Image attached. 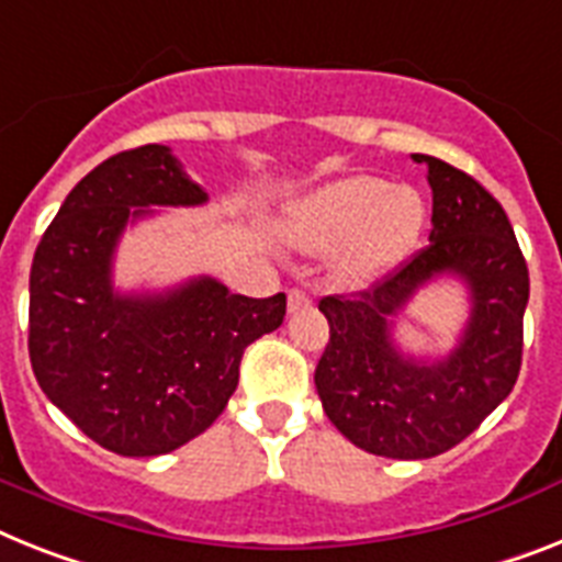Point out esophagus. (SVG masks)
I'll list each match as a JSON object with an SVG mask.
<instances>
[{
	"label": "esophagus",
	"mask_w": 562,
	"mask_h": 562,
	"mask_svg": "<svg viewBox=\"0 0 562 562\" xmlns=\"http://www.w3.org/2000/svg\"><path fill=\"white\" fill-rule=\"evenodd\" d=\"M310 304H313V299H310L307 290H301V286H292V290L286 292V310H290V313L307 310Z\"/></svg>",
	"instance_id": "obj_1"
}]
</instances>
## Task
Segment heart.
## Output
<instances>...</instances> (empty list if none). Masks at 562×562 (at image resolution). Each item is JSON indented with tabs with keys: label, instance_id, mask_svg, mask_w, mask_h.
<instances>
[{
	"label": "heart",
	"instance_id": "1",
	"mask_svg": "<svg viewBox=\"0 0 562 562\" xmlns=\"http://www.w3.org/2000/svg\"><path fill=\"white\" fill-rule=\"evenodd\" d=\"M425 203L407 187L373 175L324 183L292 209L290 232L310 252L336 249L333 272L345 284L370 281L396 263L419 238Z\"/></svg>",
	"mask_w": 562,
	"mask_h": 562
}]
</instances>
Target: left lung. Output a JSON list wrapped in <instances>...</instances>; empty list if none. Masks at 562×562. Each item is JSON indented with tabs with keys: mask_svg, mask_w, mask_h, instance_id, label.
Returning <instances> with one entry per match:
<instances>
[{
	"mask_svg": "<svg viewBox=\"0 0 562 562\" xmlns=\"http://www.w3.org/2000/svg\"><path fill=\"white\" fill-rule=\"evenodd\" d=\"M414 160L434 192L428 247L370 290L318 301L330 324L315 368L324 414L361 451L391 459L451 451L512 393L528 304L526 258L497 198L439 157ZM437 277L469 286L472 315L451 355L422 362L397 350L392 318Z\"/></svg>",
	"mask_w": 562,
	"mask_h": 562,
	"instance_id": "8db88e82",
	"label": "left lung"
}]
</instances>
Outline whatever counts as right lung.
Instances as JSON below:
<instances>
[{
	"mask_svg": "<svg viewBox=\"0 0 562 562\" xmlns=\"http://www.w3.org/2000/svg\"><path fill=\"white\" fill-rule=\"evenodd\" d=\"M206 198L169 146L128 148L68 192L36 247L27 307L36 382L120 457H160L203 434L238 387L244 350L284 322V292L247 299L215 278L143 295L114 290L125 226L151 215L148 206Z\"/></svg>",
	"mask_w": 562,
	"mask_h": 562,
	"instance_id": "obj_1",
	"label": "right lung"
}]
</instances>
